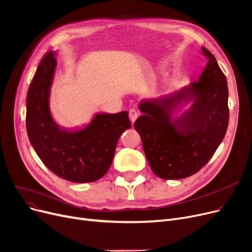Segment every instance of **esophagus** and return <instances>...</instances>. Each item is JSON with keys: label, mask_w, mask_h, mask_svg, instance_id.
<instances>
[{"label": "esophagus", "mask_w": 252, "mask_h": 252, "mask_svg": "<svg viewBox=\"0 0 252 252\" xmlns=\"http://www.w3.org/2000/svg\"><path fill=\"white\" fill-rule=\"evenodd\" d=\"M137 116H138V113L134 109H131L129 111V119L131 120V122L132 123L137 119Z\"/></svg>", "instance_id": "obj_1"}]
</instances>
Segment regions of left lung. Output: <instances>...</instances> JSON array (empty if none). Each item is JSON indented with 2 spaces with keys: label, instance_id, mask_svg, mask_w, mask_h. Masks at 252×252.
Segmentation results:
<instances>
[{
  "label": "left lung",
  "instance_id": "8db88e82",
  "mask_svg": "<svg viewBox=\"0 0 252 252\" xmlns=\"http://www.w3.org/2000/svg\"><path fill=\"white\" fill-rule=\"evenodd\" d=\"M208 63L199 81L157 98L142 100L134 123L153 172L163 179L195 174L213 156L229 125V90L217 59L202 47ZM188 105L186 110L182 106Z\"/></svg>",
  "mask_w": 252,
  "mask_h": 252
}]
</instances>
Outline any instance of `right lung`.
Wrapping results in <instances>:
<instances>
[{
  "instance_id": "right-lung-1",
  "label": "right lung",
  "mask_w": 252,
  "mask_h": 252,
  "mask_svg": "<svg viewBox=\"0 0 252 252\" xmlns=\"http://www.w3.org/2000/svg\"><path fill=\"white\" fill-rule=\"evenodd\" d=\"M56 65V52H48L29 87L26 122L30 142L57 176L79 184L98 181L110 168L120 136L131 127L128 113L96 114L80 129L61 127L49 107Z\"/></svg>"
}]
</instances>
